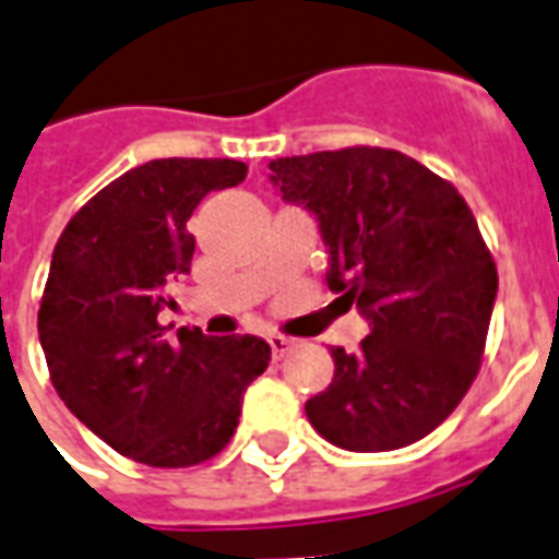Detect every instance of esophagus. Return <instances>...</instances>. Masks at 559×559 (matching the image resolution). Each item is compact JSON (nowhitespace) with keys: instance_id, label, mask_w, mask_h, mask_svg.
<instances>
[{"instance_id":"esophagus-1","label":"esophagus","mask_w":559,"mask_h":559,"mask_svg":"<svg viewBox=\"0 0 559 559\" xmlns=\"http://www.w3.org/2000/svg\"><path fill=\"white\" fill-rule=\"evenodd\" d=\"M269 347H272V356H275V359H284V356L293 350V341L284 338V335H269Z\"/></svg>"}]
</instances>
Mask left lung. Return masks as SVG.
Returning <instances> with one entry per match:
<instances>
[{
    "label": "left lung",
    "mask_w": 559,
    "mask_h": 559,
    "mask_svg": "<svg viewBox=\"0 0 559 559\" xmlns=\"http://www.w3.org/2000/svg\"><path fill=\"white\" fill-rule=\"evenodd\" d=\"M269 170L317 218L329 290L371 326L356 353L332 347L335 377L305 401L308 421L350 452L416 443L479 371L497 299L479 224L452 185L395 148L293 155Z\"/></svg>",
    "instance_id": "1"
}]
</instances>
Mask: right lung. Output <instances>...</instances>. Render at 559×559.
<instances>
[{"label": "right lung", "mask_w": 559, "mask_h": 559, "mask_svg": "<svg viewBox=\"0 0 559 559\" xmlns=\"http://www.w3.org/2000/svg\"><path fill=\"white\" fill-rule=\"evenodd\" d=\"M242 160L158 158L102 188L59 236L38 338L59 399L119 455L191 467L230 443L251 380L266 371L257 335H164V287L191 272L188 218L209 191L245 179Z\"/></svg>", "instance_id": "obj_1"}]
</instances>
